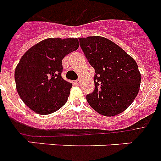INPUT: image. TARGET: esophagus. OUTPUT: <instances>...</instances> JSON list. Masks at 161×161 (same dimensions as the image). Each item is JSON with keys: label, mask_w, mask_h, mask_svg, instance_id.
I'll list each match as a JSON object with an SVG mask.
<instances>
[{"label": "esophagus", "mask_w": 161, "mask_h": 161, "mask_svg": "<svg viewBox=\"0 0 161 161\" xmlns=\"http://www.w3.org/2000/svg\"><path fill=\"white\" fill-rule=\"evenodd\" d=\"M74 84L75 85H79L80 84V81L79 80H76L75 82H74Z\"/></svg>", "instance_id": "esophagus-1"}]
</instances>
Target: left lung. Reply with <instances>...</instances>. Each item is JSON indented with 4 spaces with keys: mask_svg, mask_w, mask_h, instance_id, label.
I'll return each instance as SVG.
<instances>
[{
    "mask_svg": "<svg viewBox=\"0 0 161 161\" xmlns=\"http://www.w3.org/2000/svg\"><path fill=\"white\" fill-rule=\"evenodd\" d=\"M80 46L95 69V89L87 96L92 108L105 117L126 110L136 97L142 75L135 59L102 36L79 38Z\"/></svg>",
    "mask_w": 161,
    "mask_h": 161,
    "instance_id": "8db88e82",
    "label": "left lung"
}]
</instances>
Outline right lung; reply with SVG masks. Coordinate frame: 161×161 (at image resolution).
<instances>
[{"label": "right lung", "mask_w": 161, "mask_h": 161, "mask_svg": "<svg viewBox=\"0 0 161 161\" xmlns=\"http://www.w3.org/2000/svg\"><path fill=\"white\" fill-rule=\"evenodd\" d=\"M78 47L77 38H49L24 53L15 68V80L17 92L30 109L48 115L66 103L73 85L61 76L62 59Z\"/></svg>", "instance_id": "right-lung-1"}]
</instances>
